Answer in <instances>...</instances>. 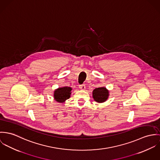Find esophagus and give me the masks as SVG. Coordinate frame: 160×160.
<instances>
[{"label":"esophagus","instance_id":"esophagus-1","mask_svg":"<svg viewBox=\"0 0 160 160\" xmlns=\"http://www.w3.org/2000/svg\"><path fill=\"white\" fill-rule=\"evenodd\" d=\"M79 88L81 89L82 90H84L86 88V87L85 85H79Z\"/></svg>","mask_w":160,"mask_h":160}]
</instances>
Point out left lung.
<instances>
[{
    "instance_id": "left-lung-1",
    "label": "left lung",
    "mask_w": 160,
    "mask_h": 160,
    "mask_svg": "<svg viewBox=\"0 0 160 160\" xmlns=\"http://www.w3.org/2000/svg\"><path fill=\"white\" fill-rule=\"evenodd\" d=\"M92 96L97 102H104L108 98V91L104 87L94 89L92 92Z\"/></svg>"
}]
</instances>
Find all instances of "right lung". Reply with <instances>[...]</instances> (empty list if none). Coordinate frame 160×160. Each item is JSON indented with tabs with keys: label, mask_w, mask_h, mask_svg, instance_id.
<instances>
[{
	"label": "right lung",
	"mask_w": 160,
	"mask_h": 160,
	"mask_svg": "<svg viewBox=\"0 0 160 160\" xmlns=\"http://www.w3.org/2000/svg\"><path fill=\"white\" fill-rule=\"evenodd\" d=\"M71 87H68L57 89L54 92V98L55 100L58 102H62L66 99H68L71 96Z\"/></svg>",
	"instance_id": "add662e5"
}]
</instances>
